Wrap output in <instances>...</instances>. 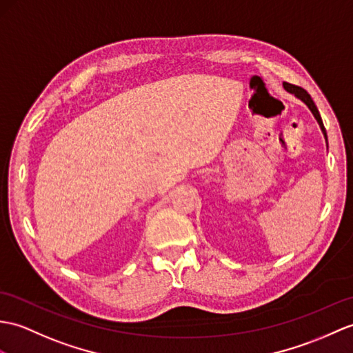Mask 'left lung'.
<instances>
[{
    "label": "left lung",
    "instance_id": "obj_1",
    "mask_svg": "<svg viewBox=\"0 0 353 353\" xmlns=\"http://www.w3.org/2000/svg\"><path fill=\"white\" fill-rule=\"evenodd\" d=\"M283 87H284L285 92H289V93L294 94V96L298 97L299 101L304 102V103L308 106V110H310L311 112H313L314 119L317 120L319 126H321V129H322V134H323V137H325V141H326V145H327V135H326V129H325V126H323V121H322V117H321V112H319V110H317V106H316L314 101L311 99V96H310V94L305 92L304 88H302V87H298V85H293V84H289V83H283Z\"/></svg>",
    "mask_w": 353,
    "mask_h": 353
}]
</instances>
